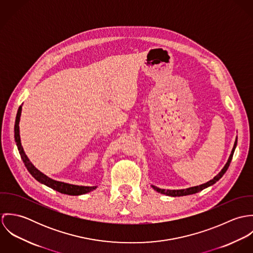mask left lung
<instances>
[{
  "instance_id": "1",
  "label": "left lung",
  "mask_w": 253,
  "mask_h": 253,
  "mask_svg": "<svg viewBox=\"0 0 253 253\" xmlns=\"http://www.w3.org/2000/svg\"><path fill=\"white\" fill-rule=\"evenodd\" d=\"M236 146H237V139H236V141H235V144H234V147H233L232 153H231V155H230V157H229V159H228V162L226 163L225 167L222 169V170L217 174L216 176H215L213 179H211V180L209 181V182H207V183H205V184H202V185H200V186H195V187L187 188V189H182V190H165V189H160V188H158V187H156V186H153V185H152V187H153L157 192H159V193H161V194H165V195H167V196H171V197H180V196H187V195L196 194V193H198V192H200V191H202V190H204V189H206V188H208V187L213 185L214 183H216L217 181L219 180V179L224 175V173L227 171V169H228V168H229V166H230V163H231V161H232V158H233V155H234Z\"/></svg>"
}]
</instances>
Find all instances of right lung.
Wrapping results in <instances>:
<instances>
[{
  "label": "right lung",
  "instance_id": "add662e5",
  "mask_svg": "<svg viewBox=\"0 0 253 253\" xmlns=\"http://www.w3.org/2000/svg\"><path fill=\"white\" fill-rule=\"evenodd\" d=\"M21 109L22 106H19L17 114H16V118H15V124H14V139L16 142V146L18 148L19 154L21 156V159L26 167V169H28V171L31 173V175L36 179V180L50 187L51 189L62 193V194H66V195H71V196H79V195H83L85 193H88L90 191H93L94 189H96L97 186H92V187H87V186H78V185H72V184H68V183H64V182H59V181L52 180L50 178H48L46 175H44L43 173H42L41 171H39L36 168L31 164V162L29 161V159L27 158V156L24 153V150L21 146L20 142V135H19V121H20V116H21Z\"/></svg>",
  "mask_w": 253,
  "mask_h": 253
}]
</instances>
